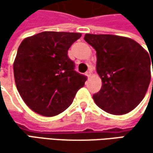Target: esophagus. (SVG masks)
<instances>
[{
    "instance_id": "34e87169",
    "label": "esophagus",
    "mask_w": 153,
    "mask_h": 153,
    "mask_svg": "<svg viewBox=\"0 0 153 153\" xmlns=\"http://www.w3.org/2000/svg\"><path fill=\"white\" fill-rule=\"evenodd\" d=\"M85 74L87 75V77H88V78H89V77L91 76V70H88V71H87Z\"/></svg>"
}]
</instances>
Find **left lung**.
<instances>
[{"mask_svg": "<svg viewBox=\"0 0 153 153\" xmlns=\"http://www.w3.org/2000/svg\"><path fill=\"white\" fill-rule=\"evenodd\" d=\"M84 40L97 51V72L102 79L100 91L93 96L95 103L114 115L131 111L148 89L153 65L151 54L123 36L87 33Z\"/></svg>", "mask_w": 153, "mask_h": 153, "instance_id": "left-lung-1", "label": "left lung"}]
</instances>
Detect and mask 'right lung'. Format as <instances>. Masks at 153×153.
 <instances>
[{
    "mask_svg": "<svg viewBox=\"0 0 153 153\" xmlns=\"http://www.w3.org/2000/svg\"><path fill=\"white\" fill-rule=\"evenodd\" d=\"M79 33L42 32L18 47L13 69L16 88L26 105L42 116H56L70 106L87 77L74 71L67 52Z\"/></svg>",
    "mask_w": 153,
    "mask_h": 153,
    "instance_id": "right-lung-1",
    "label": "right lung"
}]
</instances>
